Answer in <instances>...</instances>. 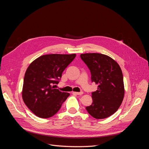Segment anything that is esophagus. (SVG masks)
Instances as JSON below:
<instances>
[{
    "instance_id": "1",
    "label": "esophagus",
    "mask_w": 149,
    "mask_h": 149,
    "mask_svg": "<svg viewBox=\"0 0 149 149\" xmlns=\"http://www.w3.org/2000/svg\"><path fill=\"white\" fill-rule=\"evenodd\" d=\"M73 93L77 94V95H81V94H83V92H73Z\"/></svg>"
}]
</instances>
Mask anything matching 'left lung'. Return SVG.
<instances>
[{
    "instance_id": "left-lung-1",
    "label": "left lung",
    "mask_w": 149,
    "mask_h": 149,
    "mask_svg": "<svg viewBox=\"0 0 149 149\" xmlns=\"http://www.w3.org/2000/svg\"><path fill=\"white\" fill-rule=\"evenodd\" d=\"M91 74L92 82L98 84L92 93L93 103L86 107L93 118L101 119L118 111L124 96L123 74L118 63L101 53L81 54Z\"/></svg>"
}]
</instances>
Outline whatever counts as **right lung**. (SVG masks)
<instances>
[{"label":"right lung","mask_w":149,"mask_h":149,"mask_svg":"<svg viewBox=\"0 0 149 149\" xmlns=\"http://www.w3.org/2000/svg\"><path fill=\"white\" fill-rule=\"evenodd\" d=\"M76 54H49L38 57L26 70L22 98L29 109L40 118H49L60 110L70 94L55 89L62 73Z\"/></svg>","instance_id":"obj_1"}]
</instances>
